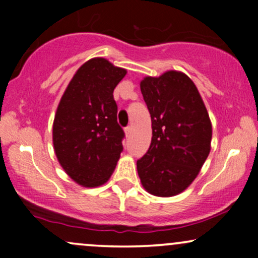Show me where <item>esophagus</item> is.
<instances>
[{"label":"esophagus","instance_id":"1","mask_svg":"<svg viewBox=\"0 0 258 258\" xmlns=\"http://www.w3.org/2000/svg\"><path fill=\"white\" fill-rule=\"evenodd\" d=\"M125 133H126L127 137H130V136L132 135V127H131V126L126 127V128H125Z\"/></svg>","mask_w":258,"mask_h":258}]
</instances>
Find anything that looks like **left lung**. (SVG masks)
I'll use <instances>...</instances> for the list:
<instances>
[{"instance_id":"8db88e82","label":"left lung","mask_w":258,"mask_h":258,"mask_svg":"<svg viewBox=\"0 0 258 258\" xmlns=\"http://www.w3.org/2000/svg\"><path fill=\"white\" fill-rule=\"evenodd\" d=\"M141 91L152 117V143L137 161L143 188L155 197L184 191L211 150L212 125L197 86L189 76L168 70L146 76Z\"/></svg>"}]
</instances>
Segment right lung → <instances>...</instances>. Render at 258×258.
<instances>
[{"mask_svg": "<svg viewBox=\"0 0 258 258\" xmlns=\"http://www.w3.org/2000/svg\"><path fill=\"white\" fill-rule=\"evenodd\" d=\"M126 74L105 58H92L79 68L59 102L53 147L60 166L80 185L104 184L119 161L125 133L112 92Z\"/></svg>", "mask_w": 258, "mask_h": 258, "instance_id": "1", "label": "right lung"}]
</instances>
